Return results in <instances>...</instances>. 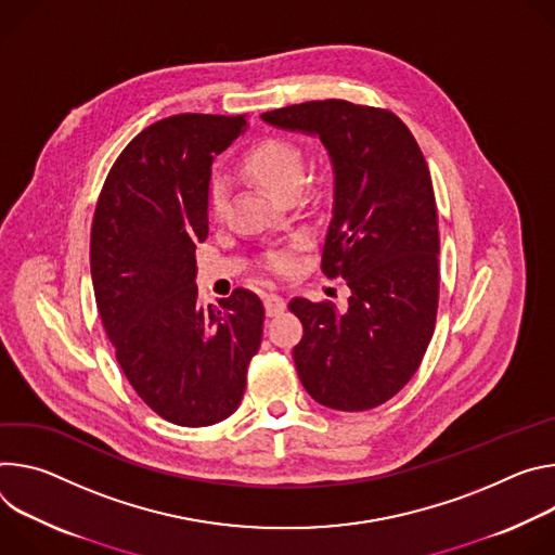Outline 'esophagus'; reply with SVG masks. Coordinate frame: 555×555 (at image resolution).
Here are the masks:
<instances>
[{
    "label": "esophagus",
    "instance_id": "obj_1",
    "mask_svg": "<svg viewBox=\"0 0 555 555\" xmlns=\"http://www.w3.org/2000/svg\"><path fill=\"white\" fill-rule=\"evenodd\" d=\"M284 309H286V301H284V297H280V295H275V293L264 295V311H267V315H269V318L280 315Z\"/></svg>",
    "mask_w": 555,
    "mask_h": 555
}]
</instances>
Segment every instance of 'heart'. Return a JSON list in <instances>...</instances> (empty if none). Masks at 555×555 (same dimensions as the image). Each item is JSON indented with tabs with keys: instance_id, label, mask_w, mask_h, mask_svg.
I'll return each instance as SVG.
<instances>
[{
	"instance_id": "1",
	"label": "heart",
	"mask_w": 555,
	"mask_h": 555,
	"mask_svg": "<svg viewBox=\"0 0 555 555\" xmlns=\"http://www.w3.org/2000/svg\"><path fill=\"white\" fill-rule=\"evenodd\" d=\"M246 171H249L262 188H267L273 196L284 198L293 192H299L304 182V156L299 147L282 139H269L256 145L244 160ZM227 201V188L222 180H216L211 188V209L216 216L222 214ZM291 260L282 254L271 256V267L278 271L288 269Z\"/></svg>"
}]
</instances>
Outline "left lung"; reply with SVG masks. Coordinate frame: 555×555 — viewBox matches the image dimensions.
I'll return each mask as SVG.
<instances>
[{"instance_id": "obj_1", "label": "left lung", "mask_w": 555, "mask_h": 555, "mask_svg": "<svg viewBox=\"0 0 555 555\" xmlns=\"http://www.w3.org/2000/svg\"><path fill=\"white\" fill-rule=\"evenodd\" d=\"M269 126L322 141L333 165V218L322 271L344 278L348 309L293 297L304 326L293 359L318 403L361 412L416 373L439 309V216L427 163L388 109L341 99L264 112Z\"/></svg>"}]
</instances>
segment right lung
Segmentation results:
<instances>
[{"label": "right lung", "instance_id": "obj_1", "mask_svg": "<svg viewBox=\"0 0 555 555\" xmlns=\"http://www.w3.org/2000/svg\"><path fill=\"white\" fill-rule=\"evenodd\" d=\"M244 130V114L154 122L112 165L92 220L94 297L116 361L137 395L182 427L235 412L262 341L256 293L235 288L205 306L196 286L211 163Z\"/></svg>", "mask_w": 555, "mask_h": 555}]
</instances>
